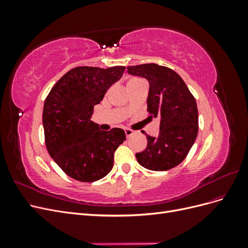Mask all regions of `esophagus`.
Instances as JSON below:
<instances>
[{
  "instance_id": "obj_1",
  "label": "esophagus",
  "mask_w": 248,
  "mask_h": 248,
  "mask_svg": "<svg viewBox=\"0 0 248 248\" xmlns=\"http://www.w3.org/2000/svg\"><path fill=\"white\" fill-rule=\"evenodd\" d=\"M133 133H134V131L131 130V129H125V134H126L127 138H130Z\"/></svg>"
}]
</instances>
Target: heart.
Segmentation results:
<instances>
[{
    "label": "heart",
    "mask_w": 248,
    "mask_h": 248,
    "mask_svg": "<svg viewBox=\"0 0 248 248\" xmlns=\"http://www.w3.org/2000/svg\"><path fill=\"white\" fill-rule=\"evenodd\" d=\"M136 80H138V79H137V78H134V79H131V80H130L129 82H132V81H136ZM129 82H128V84H129Z\"/></svg>",
    "instance_id": "b5f03b06"
}]
</instances>
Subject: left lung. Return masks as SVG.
Here are the masks:
<instances>
[{"instance_id":"obj_1","label":"left lung","mask_w":248,"mask_h":248,"mask_svg":"<svg viewBox=\"0 0 248 248\" xmlns=\"http://www.w3.org/2000/svg\"><path fill=\"white\" fill-rule=\"evenodd\" d=\"M127 72L149 81L147 109L151 118H160L158 136L146 134L147 148L136 154L139 163L157 171L177 167L185 159L198 136L196 99L181 77L168 67L142 64L128 66Z\"/></svg>"}]
</instances>
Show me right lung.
I'll use <instances>...</instances> for the list:
<instances>
[{
  "label": "right lung",
  "mask_w": 248,
  "mask_h": 248,
  "mask_svg": "<svg viewBox=\"0 0 248 248\" xmlns=\"http://www.w3.org/2000/svg\"><path fill=\"white\" fill-rule=\"evenodd\" d=\"M124 66H81L69 70L51 88L43 107L46 149L66 175L80 182L106 177L114 166V153L126 140L121 128L99 129L91 121L94 106L122 78Z\"/></svg>",
  "instance_id": "1"
}]
</instances>
